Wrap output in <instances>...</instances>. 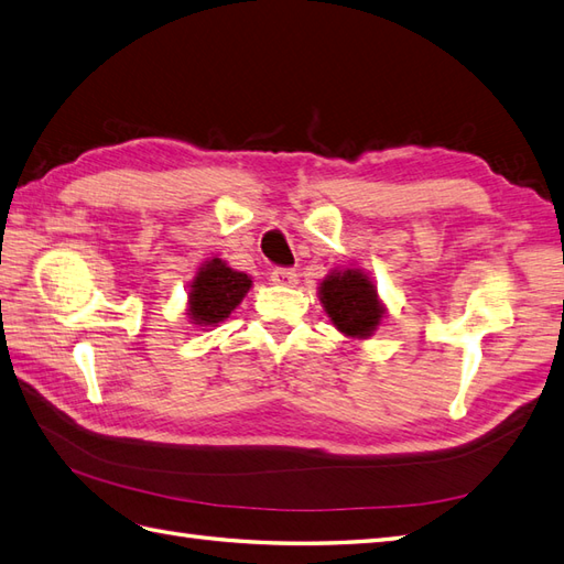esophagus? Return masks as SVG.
<instances>
[{
	"label": "esophagus",
	"mask_w": 564,
	"mask_h": 564,
	"mask_svg": "<svg viewBox=\"0 0 564 564\" xmlns=\"http://www.w3.org/2000/svg\"><path fill=\"white\" fill-rule=\"evenodd\" d=\"M271 281L276 285H295L297 283V271L285 269V267H276L271 271Z\"/></svg>",
	"instance_id": "obj_1"
}]
</instances>
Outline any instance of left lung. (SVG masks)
I'll return each instance as SVG.
<instances>
[{
	"instance_id": "obj_1",
	"label": "left lung",
	"mask_w": 564,
	"mask_h": 564,
	"mask_svg": "<svg viewBox=\"0 0 564 564\" xmlns=\"http://www.w3.org/2000/svg\"><path fill=\"white\" fill-rule=\"evenodd\" d=\"M319 300L336 329L352 338L372 336L384 314L377 300V288L360 269L326 276L319 288Z\"/></svg>"
}]
</instances>
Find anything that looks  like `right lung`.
<instances>
[{
	"label": "right lung",
	"instance_id": "right-lung-1",
	"mask_svg": "<svg viewBox=\"0 0 564 564\" xmlns=\"http://www.w3.org/2000/svg\"><path fill=\"white\" fill-rule=\"evenodd\" d=\"M250 276L232 271L220 259H212L196 271L189 291V319L202 326H214L240 305L245 293L250 291Z\"/></svg>",
	"mask_w": 564,
	"mask_h": 564
}]
</instances>
